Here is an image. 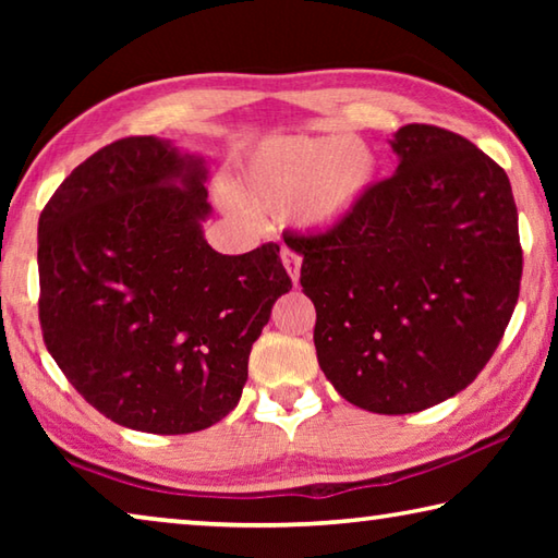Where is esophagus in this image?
Here are the masks:
<instances>
[{"label":"esophagus","mask_w":558,"mask_h":558,"mask_svg":"<svg viewBox=\"0 0 558 558\" xmlns=\"http://www.w3.org/2000/svg\"><path fill=\"white\" fill-rule=\"evenodd\" d=\"M282 263H286V270H288L290 280L295 282V286H298V280H300V266H302V258L298 256L295 251L286 248V251H282Z\"/></svg>","instance_id":"1"}]
</instances>
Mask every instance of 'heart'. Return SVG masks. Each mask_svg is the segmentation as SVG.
Wrapping results in <instances>:
<instances>
[{
	"label": "heart",
	"instance_id": "b5f03b06",
	"mask_svg": "<svg viewBox=\"0 0 558 558\" xmlns=\"http://www.w3.org/2000/svg\"><path fill=\"white\" fill-rule=\"evenodd\" d=\"M376 172L372 149L359 140L278 137L260 149L241 179L253 209L286 214L298 206L310 223H332Z\"/></svg>",
	"mask_w": 558,
	"mask_h": 558
}]
</instances>
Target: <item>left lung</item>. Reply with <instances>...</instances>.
Masks as SVG:
<instances>
[{
  "instance_id": "left-lung-1",
  "label": "left lung",
  "mask_w": 558,
  "mask_h": 558,
  "mask_svg": "<svg viewBox=\"0 0 558 558\" xmlns=\"http://www.w3.org/2000/svg\"><path fill=\"white\" fill-rule=\"evenodd\" d=\"M399 169L342 221L286 239L317 310L319 369L359 409H430L477 379L512 319L522 243L509 177L458 132L403 125Z\"/></svg>"
}]
</instances>
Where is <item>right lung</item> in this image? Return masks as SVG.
<instances>
[{"mask_svg": "<svg viewBox=\"0 0 558 558\" xmlns=\"http://www.w3.org/2000/svg\"><path fill=\"white\" fill-rule=\"evenodd\" d=\"M206 169L167 140L122 137L39 216V323L53 362L120 426L179 436L229 415L251 347L292 288L280 245L204 241Z\"/></svg>", "mask_w": 558, "mask_h": 558, "instance_id": "obj_1", "label": "right lung"}]
</instances>
